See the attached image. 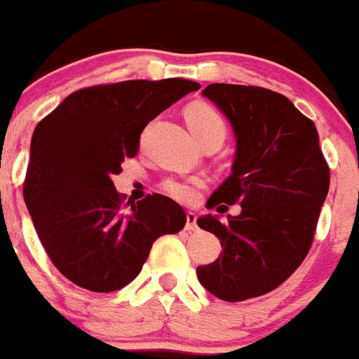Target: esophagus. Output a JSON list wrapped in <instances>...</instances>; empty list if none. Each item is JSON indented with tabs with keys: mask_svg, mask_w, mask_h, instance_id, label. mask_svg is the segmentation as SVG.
<instances>
[{
	"mask_svg": "<svg viewBox=\"0 0 359 359\" xmlns=\"http://www.w3.org/2000/svg\"><path fill=\"white\" fill-rule=\"evenodd\" d=\"M196 218L198 216L194 212H187V224H185V229L187 231H196L198 229V224H196Z\"/></svg>",
	"mask_w": 359,
	"mask_h": 359,
	"instance_id": "obj_1",
	"label": "esophagus"
}]
</instances>
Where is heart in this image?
I'll return each instance as SVG.
<instances>
[{"label": "heart", "instance_id": "1", "mask_svg": "<svg viewBox=\"0 0 359 359\" xmlns=\"http://www.w3.org/2000/svg\"><path fill=\"white\" fill-rule=\"evenodd\" d=\"M185 119L192 135L196 139L209 135V133H222L226 137V123H224L222 115L212 106L203 104V102L191 104L185 111ZM200 187L201 182L196 180V177H170V180L163 183V189L170 196L182 201L194 200Z\"/></svg>", "mask_w": 359, "mask_h": 359}]
</instances>
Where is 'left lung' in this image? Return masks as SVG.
I'll return each mask as SVG.
<instances>
[{
    "mask_svg": "<svg viewBox=\"0 0 359 359\" xmlns=\"http://www.w3.org/2000/svg\"><path fill=\"white\" fill-rule=\"evenodd\" d=\"M201 95L226 115L236 150L231 174L207 200L222 212L240 203V215L198 218L218 236L220 257L198 266L201 286L236 303L271 292L301 266L330 185L318 128L290 99L264 88L209 84Z\"/></svg>",
    "mask_w": 359,
    "mask_h": 359,
    "instance_id": "1",
    "label": "left lung"
}]
</instances>
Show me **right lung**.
<instances>
[{
	"instance_id": "obj_1",
	"label": "right lung",
	"mask_w": 359,
	"mask_h": 359,
	"mask_svg": "<svg viewBox=\"0 0 359 359\" xmlns=\"http://www.w3.org/2000/svg\"><path fill=\"white\" fill-rule=\"evenodd\" d=\"M196 90L185 79L93 86L38 123L23 198L43 250L71 283L90 292L124 288L154 242L185 227L183 207L163 194L124 205L114 176L139 152L144 126Z\"/></svg>"
}]
</instances>
